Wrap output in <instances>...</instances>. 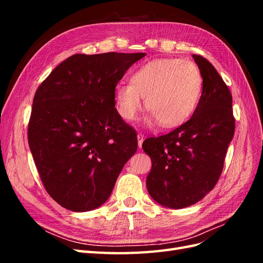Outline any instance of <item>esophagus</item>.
I'll use <instances>...</instances> for the list:
<instances>
[{"instance_id":"esophagus-1","label":"esophagus","mask_w":263,"mask_h":263,"mask_svg":"<svg viewBox=\"0 0 263 263\" xmlns=\"http://www.w3.org/2000/svg\"><path fill=\"white\" fill-rule=\"evenodd\" d=\"M137 138H138V146H139V148H141L142 141H144V134L139 133V134L137 135Z\"/></svg>"}]
</instances>
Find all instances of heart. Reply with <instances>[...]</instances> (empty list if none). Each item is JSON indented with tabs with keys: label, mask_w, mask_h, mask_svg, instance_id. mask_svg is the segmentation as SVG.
Instances as JSON below:
<instances>
[{
	"label": "heart",
	"mask_w": 263,
	"mask_h": 263,
	"mask_svg": "<svg viewBox=\"0 0 263 263\" xmlns=\"http://www.w3.org/2000/svg\"><path fill=\"white\" fill-rule=\"evenodd\" d=\"M203 77L194 62L177 58L149 61L134 71L130 82L115 87L118 113L134 121L144 105L154 122L165 128L180 126L192 116L200 101Z\"/></svg>",
	"instance_id": "b5f03b06"
}]
</instances>
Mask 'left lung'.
Returning a JSON list of instances; mask_svg holds the SVG:
<instances>
[{"label": "left lung", "instance_id": "left-lung-1", "mask_svg": "<svg viewBox=\"0 0 263 263\" xmlns=\"http://www.w3.org/2000/svg\"><path fill=\"white\" fill-rule=\"evenodd\" d=\"M193 59L203 77V92L189 121L142 149L151 158L147 190L156 202L170 209L193 205L216 185L235 133L232 93L212 63Z\"/></svg>", "mask_w": 263, "mask_h": 263}]
</instances>
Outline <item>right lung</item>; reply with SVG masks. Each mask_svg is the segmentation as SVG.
Listing matches in <instances>:
<instances>
[{"instance_id": "obj_1", "label": "right lung", "mask_w": 263, "mask_h": 263, "mask_svg": "<svg viewBox=\"0 0 263 263\" xmlns=\"http://www.w3.org/2000/svg\"><path fill=\"white\" fill-rule=\"evenodd\" d=\"M145 53H76L38 86L28 144L43 185L62 208L86 212L107 201L138 147L118 114L115 87Z\"/></svg>"}]
</instances>
